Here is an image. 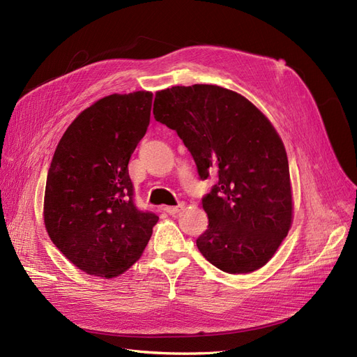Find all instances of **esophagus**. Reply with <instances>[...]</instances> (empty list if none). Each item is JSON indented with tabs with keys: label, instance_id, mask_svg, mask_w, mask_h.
I'll return each mask as SVG.
<instances>
[{
	"label": "esophagus",
	"instance_id": "esophagus-1",
	"mask_svg": "<svg viewBox=\"0 0 357 357\" xmlns=\"http://www.w3.org/2000/svg\"><path fill=\"white\" fill-rule=\"evenodd\" d=\"M183 208H185V204H178V205H176V207H165L164 211L168 213V214H177V213H180Z\"/></svg>",
	"mask_w": 357,
	"mask_h": 357
}]
</instances>
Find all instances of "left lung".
<instances>
[{
  "mask_svg": "<svg viewBox=\"0 0 357 357\" xmlns=\"http://www.w3.org/2000/svg\"><path fill=\"white\" fill-rule=\"evenodd\" d=\"M158 122L174 129L201 180L218 183L202 198L208 229L202 256L229 274L264 266L291 225L289 162L271 122L243 95L214 84L172 86L155 96Z\"/></svg>",
  "mask_w": 357,
  "mask_h": 357,
  "instance_id": "left-lung-1",
  "label": "left lung"
}]
</instances>
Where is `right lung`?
Instances as JSON below:
<instances>
[{
	"mask_svg": "<svg viewBox=\"0 0 357 357\" xmlns=\"http://www.w3.org/2000/svg\"><path fill=\"white\" fill-rule=\"evenodd\" d=\"M153 93L110 95L83 110L53 155L45 225L59 252L82 271L112 278L142 256L153 226L139 210L128 164L150 123Z\"/></svg>",
	"mask_w": 357,
	"mask_h": 357,
	"instance_id": "obj_1",
	"label": "right lung"
}]
</instances>
